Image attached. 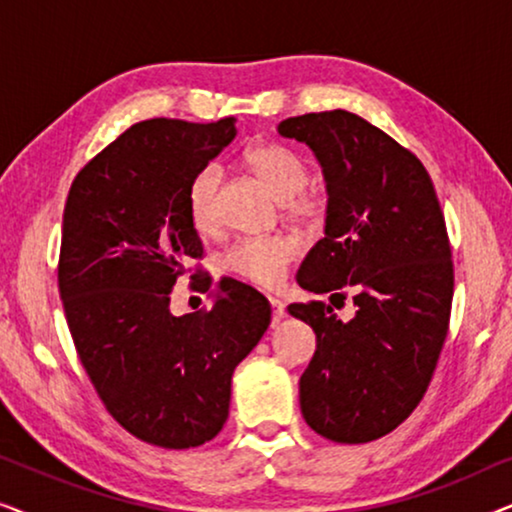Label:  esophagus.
I'll return each mask as SVG.
<instances>
[{"label": "esophagus", "mask_w": 512, "mask_h": 512, "mask_svg": "<svg viewBox=\"0 0 512 512\" xmlns=\"http://www.w3.org/2000/svg\"><path fill=\"white\" fill-rule=\"evenodd\" d=\"M270 305H272V326H277L279 321L284 319V303L279 298H270Z\"/></svg>", "instance_id": "esophagus-1"}]
</instances>
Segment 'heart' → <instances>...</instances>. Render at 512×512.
Wrapping results in <instances>:
<instances>
[{"label":"heart","mask_w":512,"mask_h":512,"mask_svg":"<svg viewBox=\"0 0 512 512\" xmlns=\"http://www.w3.org/2000/svg\"><path fill=\"white\" fill-rule=\"evenodd\" d=\"M244 163L277 200H286V214L291 219L307 226H319L324 221L326 202L319 195L303 191L310 181V167L303 156L284 144L263 142L244 151ZM219 188L221 170L216 165L202 167L188 184V219L202 235L219 230ZM298 254L300 244L289 235L244 237L223 254L221 265L244 282L261 289H279Z\"/></svg>","instance_id":"obj_1"}]
</instances>
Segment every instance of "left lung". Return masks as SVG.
Segmentation results:
<instances>
[{
    "label": "left lung",
    "instance_id": "8db88e82",
    "mask_svg": "<svg viewBox=\"0 0 512 512\" xmlns=\"http://www.w3.org/2000/svg\"><path fill=\"white\" fill-rule=\"evenodd\" d=\"M324 167L326 237L298 270L312 293H352L340 321L324 300L289 312L317 335L300 410L319 436L359 445L387 436L422 401L450 331L454 265L436 188L415 153L345 109L286 118Z\"/></svg>",
    "mask_w": 512,
    "mask_h": 512
}]
</instances>
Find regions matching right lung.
Segmentation results:
<instances>
[{
    "label": "right lung",
    "instance_id": "obj_1",
    "mask_svg": "<svg viewBox=\"0 0 512 512\" xmlns=\"http://www.w3.org/2000/svg\"><path fill=\"white\" fill-rule=\"evenodd\" d=\"M233 137V116L135 123L81 167L62 216L58 289L76 354L109 415L165 450L223 429L233 370L270 324L268 298L230 277L209 310L170 312L177 279L205 254L188 184ZM191 279L212 289L200 265Z\"/></svg>",
    "mask_w": 512,
    "mask_h": 512
}]
</instances>
